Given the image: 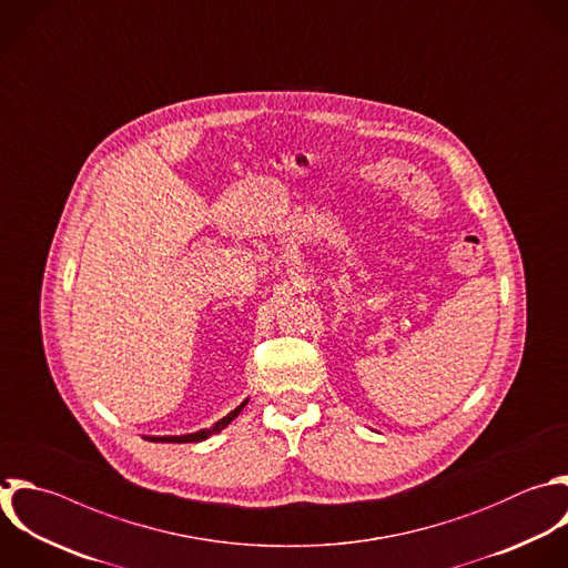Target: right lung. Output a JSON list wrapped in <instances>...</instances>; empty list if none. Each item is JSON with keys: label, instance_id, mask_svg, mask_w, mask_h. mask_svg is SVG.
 Returning <instances> with one entry per match:
<instances>
[{"label": "right lung", "instance_id": "right-lung-1", "mask_svg": "<svg viewBox=\"0 0 568 568\" xmlns=\"http://www.w3.org/2000/svg\"><path fill=\"white\" fill-rule=\"evenodd\" d=\"M246 404V402H244ZM244 404H240L235 410H231L226 417H222L220 422H215L211 428H204V430H197V433H191V435H178V437H151L153 442H202V439H206V437H211V435H215V433H220L222 428H226L240 413H242V408H244Z\"/></svg>", "mask_w": 568, "mask_h": 568}]
</instances>
